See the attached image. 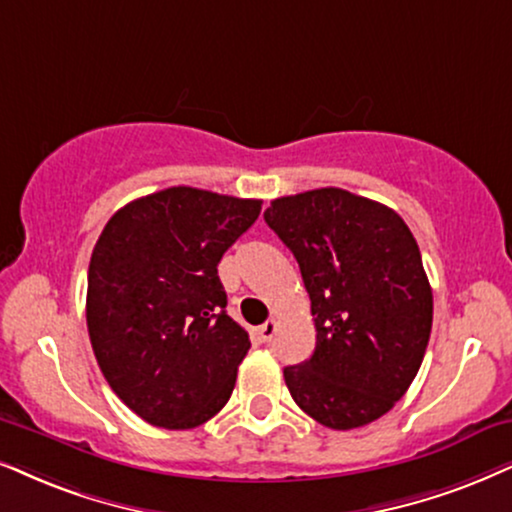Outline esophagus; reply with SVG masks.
Returning <instances> with one entry per match:
<instances>
[{
	"instance_id": "1",
	"label": "esophagus",
	"mask_w": 512,
	"mask_h": 512,
	"mask_svg": "<svg viewBox=\"0 0 512 512\" xmlns=\"http://www.w3.org/2000/svg\"><path fill=\"white\" fill-rule=\"evenodd\" d=\"M276 331H278V321L269 319L267 323H262V326L257 328V338H260L262 342H271V338H274Z\"/></svg>"
}]
</instances>
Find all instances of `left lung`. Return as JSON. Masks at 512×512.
I'll return each instance as SVG.
<instances>
[{
    "label": "left lung",
    "instance_id": "1",
    "mask_svg": "<svg viewBox=\"0 0 512 512\" xmlns=\"http://www.w3.org/2000/svg\"><path fill=\"white\" fill-rule=\"evenodd\" d=\"M264 222L300 264L316 347L283 368L295 404L331 430L385 416L423 364L432 288L397 212L345 189L271 200Z\"/></svg>",
    "mask_w": 512,
    "mask_h": 512
}]
</instances>
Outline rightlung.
Returning <instances> with one entry per match:
<instances>
[{
    "label": "right lung",
    "instance_id": "right-lung-1",
    "mask_svg": "<svg viewBox=\"0 0 512 512\" xmlns=\"http://www.w3.org/2000/svg\"><path fill=\"white\" fill-rule=\"evenodd\" d=\"M262 200L172 186L103 226L87 276V328L103 378L146 423L191 430L224 409L250 338L226 314L222 255Z\"/></svg>",
    "mask_w": 512,
    "mask_h": 512
}]
</instances>
